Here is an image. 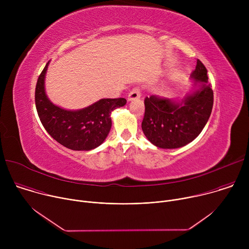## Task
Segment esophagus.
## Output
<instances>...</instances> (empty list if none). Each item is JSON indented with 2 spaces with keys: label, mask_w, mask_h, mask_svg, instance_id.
Masks as SVG:
<instances>
[{
  "label": "esophagus",
  "mask_w": 249,
  "mask_h": 249,
  "mask_svg": "<svg viewBox=\"0 0 249 249\" xmlns=\"http://www.w3.org/2000/svg\"><path fill=\"white\" fill-rule=\"evenodd\" d=\"M141 97V90L139 88H134L128 94V101L136 100Z\"/></svg>",
  "instance_id": "obj_1"
}]
</instances>
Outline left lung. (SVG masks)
Returning a JSON list of instances; mask_svg holds the SVG:
<instances>
[{
  "label": "left lung",
  "mask_w": 249,
  "mask_h": 249,
  "mask_svg": "<svg viewBox=\"0 0 249 249\" xmlns=\"http://www.w3.org/2000/svg\"><path fill=\"white\" fill-rule=\"evenodd\" d=\"M207 69L197 60L191 74L192 90L182 99L145 98V116L142 122L147 139L161 149H177L196 139L207 124L214 103V93L208 83Z\"/></svg>",
  "instance_id": "obj_1"
}]
</instances>
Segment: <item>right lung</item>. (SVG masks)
Masks as SVG:
<instances>
[{"instance_id": "right-lung-1", "label": "right lung", "mask_w": 249, "mask_h": 249, "mask_svg": "<svg viewBox=\"0 0 249 249\" xmlns=\"http://www.w3.org/2000/svg\"><path fill=\"white\" fill-rule=\"evenodd\" d=\"M49 62L35 89V105L48 134L62 146L73 151H90L100 146L111 129V112L122 107L125 98H102L88 107L68 110L54 104L45 92V76Z\"/></svg>"}]
</instances>
